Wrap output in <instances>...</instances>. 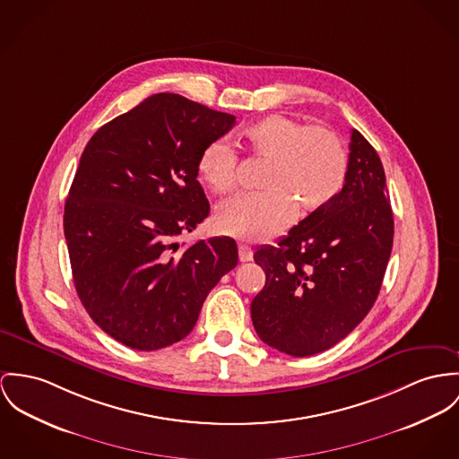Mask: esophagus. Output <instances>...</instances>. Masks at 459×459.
I'll return each instance as SVG.
<instances>
[{
  "instance_id": "34e87169",
  "label": "esophagus",
  "mask_w": 459,
  "mask_h": 459,
  "mask_svg": "<svg viewBox=\"0 0 459 459\" xmlns=\"http://www.w3.org/2000/svg\"><path fill=\"white\" fill-rule=\"evenodd\" d=\"M239 260L241 262H251L253 260V251L249 247L241 245L239 247Z\"/></svg>"
}]
</instances>
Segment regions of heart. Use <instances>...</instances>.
<instances>
[{
  "instance_id": "heart-1",
  "label": "heart",
  "mask_w": 459,
  "mask_h": 459,
  "mask_svg": "<svg viewBox=\"0 0 459 459\" xmlns=\"http://www.w3.org/2000/svg\"><path fill=\"white\" fill-rule=\"evenodd\" d=\"M251 153L267 160L264 192L241 194L225 201L216 212L220 230L247 243L267 241L293 220L325 210L342 190L348 155L339 136L319 126H307L286 115H267L245 129ZM239 157L236 148L216 138L197 160L201 179L214 194L236 186Z\"/></svg>"
}]
</instances>
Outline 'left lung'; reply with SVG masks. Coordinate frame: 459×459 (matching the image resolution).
I'll return each instance as SVG.
<instances>
[{"instance_id": "8db88e82", "label": "left lung", "mask_w": 459, "mask_h": 459, "mask_svg": "<svg viewBox=\"0 0 459 459\" xmlns=\"http://www.w3.org/2000/svg\"><path fill=\"white\" fill-rule=\"evenodd\" d=\"M383 162L356 129L341 194L276 247H258L265 286L251 302L258 337L290 356L321 353L372 309L393 247Z\"/></svg>"}]
</instances>
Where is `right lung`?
Returning <instances> with one entry per match:
<instances>
[{
    "mask_svg": "<svg viewBox=\"0 0 459 459\" xmlns=\"http://www.w3.org/2000/svg\"><path fill=\"white\" fill-rule=\"evenodd\" d=\"M234 124V115L162 92L100 127L80 157L65 204L73 281L89 316L131 350L186 337L238 265L232 238L177 243L210 214L199 155Z\"/></svg>",
    "mask_w": 459,
    "mask_h": 459,
    "instance_id": "right-lung-1",
    "label": "right lung"
}]
</instances>
